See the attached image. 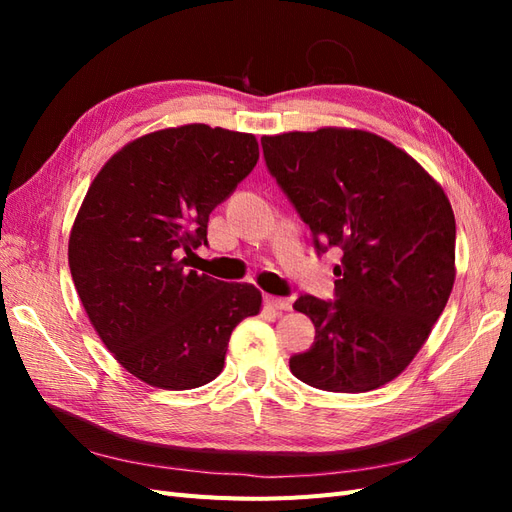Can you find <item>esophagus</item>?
<instances>
[{"instance_id":"1","label":"esophagus","mask_w":512,"mask_h":512,"mask_svg":"<svg viewBox=\"0 0 512 512\" xmlns=\"http://www.w3.org/2000/svg\"><path fill=\"white\" fill-rule=\"evenodd\" d=\"M265 305L271 307V309H277V312H286V309H290V299L286 297H265Z\"/></svg>"}]
</instances>
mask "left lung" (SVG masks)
Here are the masks:
<instances>
[{
    "instance_id": "1",
    "label": "left lung",
    "mask_w": 512,
    "mask_h": 512,
    "mask_svg": "<svg viewBox=\"0 0 512 512\" xmlns=\"http://www.w3.org/2000/svg\"><path fill=\"white\" fill-rule=\"evenodd\" d=\"M260 143L316 254L342 252L335 299L294 301L316 337L290 356V371L322 391H374L410 365L451 297V203L421 164L371 132L322 128Z\"/></svg>"
}]
</instances>
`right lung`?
<instances>
[{
  "label": "right lung",
  "instance_id": "obj_1",
  "mask_svg": "<svg viewBox=\"0 0 512 512\" xmlns=\"http://www.w3.org/2000/svg\"><path fill=\"white\" fill-rule=\"evenodd\" d=\"M258 162L252 134L205 123L136 138L89 185L68 262L104 346L132 376L188 391L220 376L232 329L260 290L188 269L209 213Z\"/></svg>",
  "mask_w": 512,
  "mask_h": 512
}]
</instances>
